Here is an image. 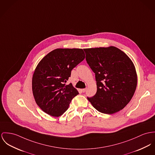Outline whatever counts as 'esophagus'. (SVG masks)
<instances>
[{"instance_id":"obj_1","label":"esophagus","mask_w":155,"mask_h":155,"mask_svg":"<svg viewBox=\"0 0 155 155\" xmlns=\"http://www.w3.org/2000/svg\"><path fill=\"white\" fill-rule=\"evenodd\" d=\"M86 90H87V88H84L82 90V91L83 92V93H85V91H86Z\"/></svg>"}]
</instances>
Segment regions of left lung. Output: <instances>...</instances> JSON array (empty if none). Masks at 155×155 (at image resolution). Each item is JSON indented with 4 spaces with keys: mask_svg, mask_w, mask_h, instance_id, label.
I'll list each match as a JSON object with an SVG mask.
<instances>
[{
    "mask_svg": "<svg viewBox=\"0 0 155 155\" xmlns=\"http://www.w3.org/2000/svg\"><path fill=\"white\" fill-rule=\"evenodd\" d=\"M86 61L95 73L97 93L87 100L98 111L111 114L130 102L137 77L131 59L113 46L84 49Z\"/></svg>",
    "mask_w": 155,
    "mask_h": 155,
    "instance_id": "obj_1",
    "label": "left lung"
}]
</instances>
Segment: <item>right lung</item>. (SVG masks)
<instances>
[{"label":"right lung","mask_w":155,"mask_h":155,"mask_svg":"<svg viewBox=\"0 0 155 155\" xmlns=\"http://www.w3.org/2000/svg\"><path fill=\"white\" fill-rule=\"evenodd\" d=\"M85 58L79 48H57L39 61L32 80L36 103L45 113L61 116L69 107L78 90L71 83L66 85L71 70Z\"/></svg>","instance_id":"1"}]
</instances>
